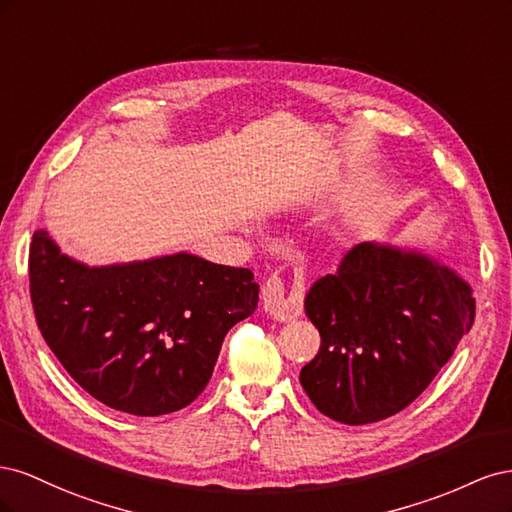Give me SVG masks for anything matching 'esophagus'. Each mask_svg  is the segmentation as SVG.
I'll return each mask as SVG.
<instances>
[{
    "instance_id": "34e87169",
    "label": "esophagus",
    "mask_w": 512,
    "mask_h": 512,
    "mask_svg": "<svg viewBox=\"0 0 512 512\" xmlns=\"http://www.w3.org/2000/svg\"><path fill=\"white\" fill-rule=\"evenodd\" d=\"M303 292H305L303 280H299L297 288L288 292L282 277L271 275L269 280L262 284V309H265V312L275 320H292L294 316L301 314Z\"/></svg>"
}]
</instances>
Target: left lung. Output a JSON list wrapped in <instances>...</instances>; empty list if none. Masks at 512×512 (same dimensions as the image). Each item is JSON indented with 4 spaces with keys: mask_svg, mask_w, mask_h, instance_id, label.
I'll return each mask as SVG.
<instances>
[{
    "mask_svg": "<svg viewBox=\"0 0 512 512\" xmlns=\"http://www.w3.org/2000/svg\"><path fill=\"white\" fill-rule=\"evenodd\" d=\"M305 314L320 350L301 369V386L324 416L365 425L427 389L472 329L474 299L436 258L369 241L314 282Z\"/></svg>",
    "mask_w": 512,
    "mask_h": 512,
    "instance_id": "1",
    "label": "left lung"
}]
</instances>
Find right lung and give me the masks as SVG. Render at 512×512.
<instances>
[{"label": "right lung", "mask_w": 512, "mask_h": 512, "mask_svg": "<svg viewBox=\"0 0 512 512\" xmlns=\"http://www.w3.org/2000/svg\"><path fill=\"white\" fill-rule=\"evenodd\" d=\"M29 292L44 342L74 382L134 416L190 406L226 333L258 305L250 269L188 252L87 267L46 230L29 245Z\"/></svg>", "instance_id": "right-lung-1"}]
</instances>
